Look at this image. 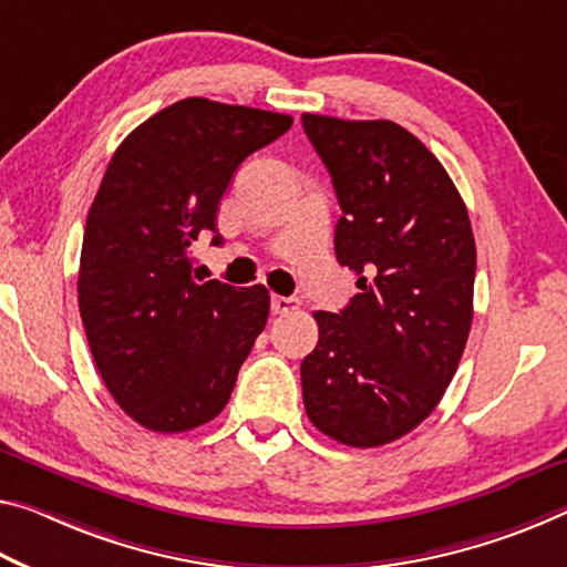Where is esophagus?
<instances>
[{
  "mask_svg": "<svg viewBox=\"0 0 567 567\" xmlns=\"http://www.w3.org/2000/svg\"><path fill=\"white\" fill-rule=\"evenodd\" d=\"M295 308H298V300L282 298V295H272V312H275V316H287V312H292Z\"/></svg>",
  "mask_w": 567,
  "mask_h": 567,
  "instance_id": "esophagus-1",
  "label": "esophagus"
}]
</instances>
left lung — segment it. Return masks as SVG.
<instances>
[{
  "mask_svg": "<svg viewBox=\"0 0 567 567\" xmlns=\"http://www.w3.org/2000/svg\"><path fill=\"white\" fill-rule=\"evenodd\" d=\"M343 217L338 262L358 275L340 312L318 310L300 365L312 424L371 449L416 429L452 383L472 328L477 247L439 158L393 121L302 113Z\"/></svg>",
  "mask_w": 567,
  "mask_h": 567,
  "instance_id": "left-lung-1",
  "label": "left lung"
}]
</instances>
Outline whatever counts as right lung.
Returning <instances> with one entry per match:
<instances>
[{"instance_id":"add662e5","label":"right lung","mask_w":567,"mask_h":567,"mask_svg":"<svg viewBox=\"0 0 567 567\" xmlns=\"http://www.w3.org/2000/svg\"><path fill=\"white\" fill-rule=\"evenodd\" d=\"M290 125L285 113L186 97L128 133L105 168L85 221L78 302L105 389L141 426L176 434L227 406L265 330L269 292L196 282L188 249L217 231L241 161Z\"/></svg>"}]
</instances>
